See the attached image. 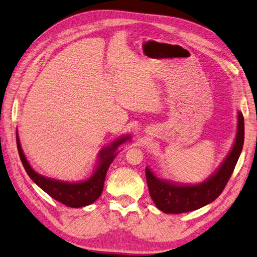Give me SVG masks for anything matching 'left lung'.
<instances>
[{"mask_svg": "<svg viewBox=\"0 0 257 257\" xmlns=\"http://www.w3.org/2000/svg\"><path fill=\"white\" fill-rule=\"evenodd\" d=\"M244 143V117L237 115V132L234 145L217 172L203 183L179 185L160 180L146 168V179L150 197L155 205L166 214H182L196 210L211 203L220 195L232 174Z\"/></svg>", "mask_w": 257, "mask_h": 257, "instance_id": "1", "label": "left lung"}]
</instances>
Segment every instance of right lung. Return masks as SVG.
<instances>
[{
  "instance_id": "add662e5",
  "label": "right lung",
  "mask_w": 257,
  "mask_h": 257,
  "mask_svg": "<svg viewBox=\"0 0 257 257\" xmlns=\"http://www.w3.org/2000/svg\"><path fill=\"white\" fill-rule=\"evenodd\" d=\"M128 140V136L121 137V139H118L112 143L110 146L100 150L98 167L95 173L92 174V177L89 180L78 183H67L45 178L37 173L36 171H34L33 168L28 164L26 157H25L20 143V139H18V135L16 133L18 154H20L22 164L29 178L33 180L40 189H42L52 198H54L55 201L73 208H79L87 205H90L101 195L105 174H107L108 168L111 165V162L114 160V157L116 156L115 150L121 144Z\"/></svg>"
}]
</instances>
